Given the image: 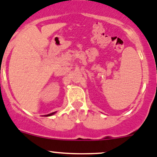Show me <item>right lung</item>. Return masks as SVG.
Masks as SVG:
<instances>
[{"label": "right lung", "mask_w": 157, "mask_h": 157, "mask_svg": "<svg viewBox=\"0 0 157 157\" xmlns=\"http://www.w3.org/2000/svg\"><path fill=\"white\" fill-rule=\"evenodd\" d=\"M54 113H50V114H48V115H47L46 116V117H48V116H51V115H53V114H54Z\"/></svg>", "instance_id": "right-lung-1"}]
</instances>
